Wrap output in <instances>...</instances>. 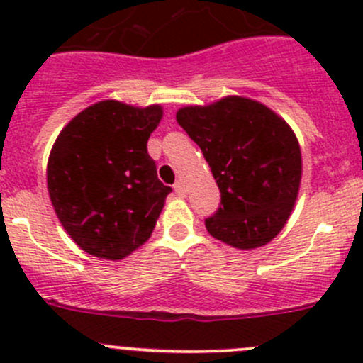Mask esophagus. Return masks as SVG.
Here are the masks:
<instances>
[{
    "label": "esophagus",
    "instance_id": "34e87169",
    "mask_svg": "<svg viewBox=\"0 0 363 363\" xmlns=\"http://www.w3.org/2000/svg\"><path fill=\"white\" fill-rule=\"evenodd\" d=\"M174 188H175V193H177L179 196H186V189H184V184H182L181 181H177V182H175V186H174Z\"/></svg>",
    "mask_w": 363,
    "mask_h": 363
}]
</instances>
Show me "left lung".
I'll return each instance as SVG.
<instances>
[{
	"label": "left lung",
	"instance_id": "8db88e82",
	"mask_svg": "<svg viewBox=\"0 0 363 363\" xmlns=\"http://www.w3.org/2000/svg\"><path fill=\"white\" fill-rule=\"evenodd\" d=\"M175 119L202 149L221 191V207L205 219L207 232L237 250L269 244L290 219L302 179V152L290 124L267 105L235 94L179 108Z\"/></svg>",
	"mask_w": 363,
	"mask_h": 363
}]
</instances>
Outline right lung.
I'll return each mask as SVG.
<instances>
[{"label": "right lung", "mask_w": 363, "mask_h": 363, "mask_svg": "<svg viewBox=\"0 0 363 363\" xmlns=\"http://www.w3.org/2000/svg\"><path fill=\"white\" fill-rule=\"evenodd\" d=\"M163 107L104 100L61 130L47 161V189L82 251L123 259L147 242L172 188L156 174L147 140Z\"/></svg>", "instance_id": "1"}]
</instances>
